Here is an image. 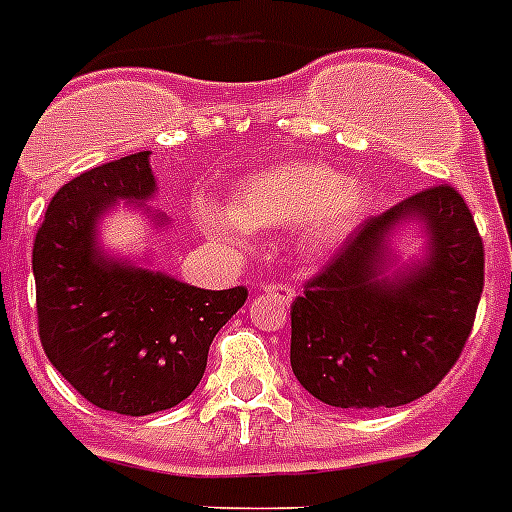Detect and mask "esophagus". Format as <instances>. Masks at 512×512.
I'll return each instance as SVG.
<instances>
[{
    "instance_id": "obj_1",
    "label": "esophagus",
    "mask_w": 512,
    "mask_h": 512,
    "mask_svg": "<svg viewBox=\"0 0 512 512\" xmlns=\"http://www.w3.org/2000/svg\"><path fill=\"white\" fill-rule=\"evenodd\" d=\"M266 295H272V298H277L279 303H292V298H295V290L287 285H266L264 287Z\"/></svg>"
}]
</instances>
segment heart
<instances>
[{
	"mask_svg": "<svg viewBox=\"0 0 512 512\" xmlns=\"http://www.w3.org/2000/svg\"><path fill=\"white\" fill-rule=\"evenodd\" d=\"M370 207V189L342 170L295 160L259 170L240 183L233 204H196V220L209 238L243 248L251 227L300 225L308 251H326L347 238Z\"/></svg>",
	"mask_w": 512,
	"mask_h": 512,
	"instance_id": "heart-1",
	"label": "heart"
}]
</instances>
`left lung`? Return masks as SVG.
Listing matches in <instances>:
<instances>
[{"instance_id": "obj_1", "label": "left lung", "mask_w": 512, "mask_h": 512, "mask_svg": "<svg viewBox=\"0 0 512 512\" xmlns=\"http://www.w3.org/2000/svg\"><path fill=\"white\" fill-rule=\"evenodd\" d=\"M406 224L426 253L399 267L392 240ZM484 287V246L448 183L362 222L292 303V373L339 409H391L430 393L456 365Z\"/></svg>"}]
</instances>
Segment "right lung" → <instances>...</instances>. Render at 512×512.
I'll use <instances>...</instances> for the list:
<instances>
[{
  "label": "right lung",
  "instance_id": "right-lung-1",
  "mask_svg": "<svg viewBox=\"0 0 512 512\" xmlns=\"http://www.w3.org/2000/svg\"><path fill=\"white\" fill-rule=\"evenodd\" d=\"M157 191L150 152L64 183L33 243L38 334L64 381L106 412L144 417L189 399L214 334L246 303V287L202 290L103 251L98 227L119 202L147 207Z\"/></svg>",
  "mask_w": 512,
  "mask_h": 512
}]
</instances>
